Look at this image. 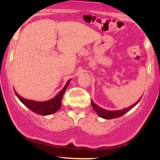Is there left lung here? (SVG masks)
<instances>
[{"instance_id": "obj_1", "label": "left lung", "mask_w": 160, "mask_h": 160, "mask_svg": "<svg viewBox=\"0 0 160 160\" xmlns=\"http://www.w3.org/2000/svg\"><path fill=\"white\" fill-rule=\"evenodd\" d=\"M140 100H141V98H140V99L138 100L135 104H134L133 105L128 107V108H125V109H122V110H118V111H108V110H105V109H103L101 108V107L97 105V104H95L94 103H93V101H91V104L93 110L96 111L97 114H98L100 117L105 119H112V118H115L121 117V116H122L123 114H125V113L128 112V111L131 110L132 108L135 107V106L139 102Z\"/></svg>"}]
</instances>
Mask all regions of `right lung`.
<instances>
[{"instance_id":"add662e5","label":"right lung","mask_w":160,"mask_h":160,"mask_svg":"<svg viewBox=\"0 0 160 160\" xmlns=\"http://www.w3.org/2000/svg\"><path fill=\"white\" fill-rule=\"evenodd\" d=\"M70 81V80H69L68 81H67L65 87L59 91V93H58L54 98H52V99L47 101H42V102L25 99V98L19 96V95L16 93V91L14 92H15L16 96H17L18 98L21 101V102L23 104H25V105L28 108H29L31 111L36 113V114H42V115H49V114H54L55 112H56V111L61 108V102H62V96H63L64 92H65L67 87H68Z\"/></svg>"}]
</instances>
